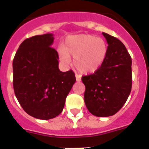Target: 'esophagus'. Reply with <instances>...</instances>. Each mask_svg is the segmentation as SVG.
I'll list each match as a JSON object with an SVG mask.
<instances>
[{
  "mask_svg": "<svg viewBox=\"0 0 149 149\" xmlns=\"http://www.w3.org/2000/svg\"><path fill=\"white\" fill-rule=\"evenodd\" d=\"M75 77H76V81H77V82H80V81H81V76L78 75V74H76Z\"/></svg>",
  "mask_w": 149,
  "mask_h": 149,
  "instance_id": "esophagus-1",
  "label": "esophagus"
}]
</instances>
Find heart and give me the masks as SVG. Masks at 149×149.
I'll return each instance as SVG.
<instances>
[{
  "mask_svg": "<svg viewBox=\"0 0 149 149\" xmlns=\"http://www.w3.org/2000/svg\"><path fill=\"white\" fill-rule=\"evenodd\" d=\"M108 54V47L104 39L92 34L69 36L59 50L60 58L63 63L70 62L83 74H92L103 65Z\"/></svg>",
  "mask_w": 149,
  "mask_h": 149,
  "instance_id": "b5f03b06",
  "label": "heart"
}]
</instances>
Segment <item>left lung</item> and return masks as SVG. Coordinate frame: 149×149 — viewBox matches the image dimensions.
<instances>
[{
    "label": "left lung",
    "mask_w": 149,
    "mask_h": 149,
    "mask_svg": "<svg viewBox=\"0 0 149 149\" xmlns=\"http://www.w3.org/2000/svg\"><path fill=\"white\" fill-rule=\"evenodd\" d=\"M108 44V54L98 72L83 76L84 101L89 113L98 117L110 116L122 108L132 86L131 57L117 38L102 33Z\"/></svg>",
    "instance_id": "obj_1"
}]
</instances>
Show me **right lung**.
<instances>
[{"instance_id":"right-lung-1","label":"right lung","mask_w":149,"mask_h":149,"mask_svg":"<svg viewBox=\"0 0 149 149\" xmlns=\"http://www.w3.org/2000/svg\"><path fill=\"white\" fill-rule=\"evenodd\" d=\"M53 34L34 36L20 45L13 59V88L24 110L36 119H53L63 111L76 78L59 69Z\"/></svg>"}]
</instances>
